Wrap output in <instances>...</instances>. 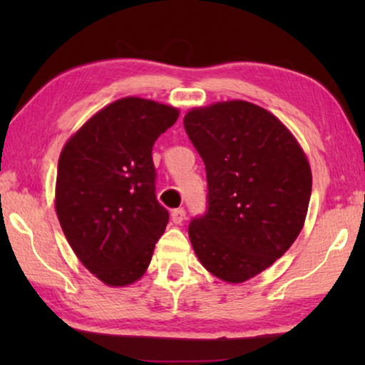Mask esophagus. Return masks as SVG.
<instances>
[{"instance_id":"34e87169","label":"esophagus","mask_w":365,"mask_h":365,"mask_svg":"<svg viewBox=\"0 0 365 365\" xmlns=\"http://www.w3.org/2000/svg\"><path fill=\"white\" fill-rule=\"evenodd\" d=\"M170 217H172V222H174V224H182L183 219H185V209H182V207L174 209V211L170 212Z\"/></svg>"}]
</instances>
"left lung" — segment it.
I'll return each mask as SVG.
<instances>
[{
  "label": "left lung",
  "instance_id": "8db88e82",
  "mask_svg": "<svg viewBox=\"0 0 365 365\" xmlns=\"http://www.w3.org/2000/svg\"><path fill=\"white\" fill-rule=\"evenodd\" d=\"M183 127L206 165L207 206L188 235L201 264L230 283L257 275L298 238L311 168L288 128L246 101L191 109Z\"/></svg>",
  "mask_w": 365,
  "mask_h": 365
}]
</instances>
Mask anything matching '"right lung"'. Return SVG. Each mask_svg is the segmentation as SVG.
<instances>
[{
	"label": "right lung",
	"mask_w": 365,
	"mask_h": 365,
	"mask_svg": "<svg viewBox=\"0 0 365 365\" xmlns=\"http://www.w3.org/2000/svg\"><path fill=\"white\" fill-rule=\"evenodd\" d=\"M177 119L175 108L122 98L91 117L61 153L59 224L77 257L106 285L138 280L168 225L151 151Z\"/></svg>",
	"instance_id": "right-lung-1"
}]
</instances>
